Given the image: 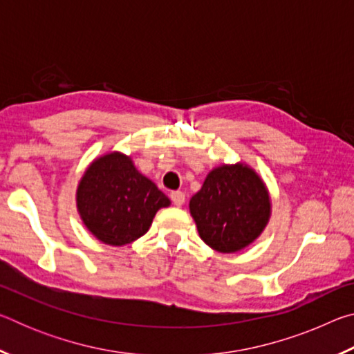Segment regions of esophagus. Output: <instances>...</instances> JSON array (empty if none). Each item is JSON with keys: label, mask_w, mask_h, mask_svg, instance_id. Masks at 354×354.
Returning <instances> with one entry per match:
<instances>
[{"label": "esophagus", "mask_w": 354, "mask_h": 354, "mask_svg": "<svg viewBox=\"0 0 354 354\" xmlns=\"http://www.w3.org/2000/svg\"><path fill=\"white\" fill-rule=\"evenodd\" d=\"M170 198H171V201H173V205L179 207V206L184 205L185 195L183 194L181 190H175V192H171V194H170Z\"/></svg>", "instance_id": "obj_1"}]
</instances>
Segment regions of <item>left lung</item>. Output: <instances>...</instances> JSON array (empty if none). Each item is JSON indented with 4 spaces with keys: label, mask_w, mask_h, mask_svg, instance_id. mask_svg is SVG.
I'll return each mask as SVG.
<instances>
[{
    "label": "left lung",
    "mask_w": 354,
    "mask_h": 354,
    "mask_svg": "<svg viewBox=\"0 0 354 354\" xmlns=\"http://www.w3.org/2000/svg\"><path fill=\"white\" fill-rule=\"evenodd\" d=\"M203 242L218 253H236L261 236L272 212L266 184L247 164L220 165L189 203Z\"/></svg>",
    "instance_id": "obj_1"
}]
</instances>
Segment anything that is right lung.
Instances as JSON below:
<instances>
[{
    "instance_id": "right-lung-1",
    "label": "right lung",
    "mask_w": 354,
    "mask_h": 354,
    "mask_svg": "<svg viewBox=\"0 0 354 354\" xmlns=\"http://www.w3.org/2000/svg\"><path fill=\"white\" fill-rule=\"evenodd\" d=\"M76 206L98 241L122 247L145 234L156 212L170 206V200L129 156L113 151L88 165L77 185Z\"/></svg>"
}]
</instances>
